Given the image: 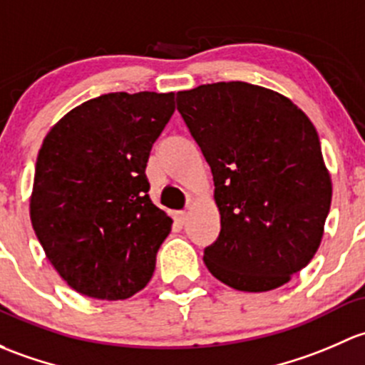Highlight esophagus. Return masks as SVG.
<instances>
[{
    "label": "esophagus",
    "mask_w": 365,
    "mask_h": 365,
    "mask_svg": "<svg viewBox=\"0 0 365 365\" xmlns=\"http://www.w3.org/2000/svg\"><path fill=\"white\" fill-rule=\"evenodd\" d=\"M186 217H187L186 210H181V212H175V221H178L179 225L186 223Z\"/></svg>",
    "instance_id": "esophagus-1"
}]
</instances>
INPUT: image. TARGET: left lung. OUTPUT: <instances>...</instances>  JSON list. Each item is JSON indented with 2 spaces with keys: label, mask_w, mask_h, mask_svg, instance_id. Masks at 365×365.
Listing matches in <instances>:
<instances>
[{
  "label": "left lung",
  "mask_w": 365,
  "mask_h": 365,
  "mask_svg": "<svg viewBox=\"0 0 365 365\" xmlns=\"http://www.w3.org/2000/svg\"><path fill=\"white\" fill-rule=\"evenodd\" d=\"M178 110L212 172L209 272L239 292L287 284L320 247L332 202L317 128L290 98L240 81L179 91Z\"/></svg>",
  "instance_id": "8db88e82"
}]
</instances>
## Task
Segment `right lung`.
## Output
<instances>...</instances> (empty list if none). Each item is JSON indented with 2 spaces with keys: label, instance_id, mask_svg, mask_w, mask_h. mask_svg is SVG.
Returning a JSON list of instances; mask_svg holds the SVG:
<instances>
[{
  "label": "right lung",
  "instance_id": "right-lung-1",
  "mask_svg": "<svg viewBox=\"0 0 365 365\" xmlns=\"http://www.w3.org/2000/svg\"><path fill=\"white\" fill-rule=\"evenodd\" d=\"M174 93H108L45 135L29 198L45 257L78 294L123 300L145 287L172 220L149 198V153Z\"/></svg>",
  "mask_w": 365,
  "mask_h": 365
}]
</instances>
